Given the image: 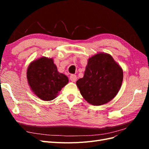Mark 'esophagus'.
Masks as SVG:
<instances>
[{
    "label": "esophagus",
    "mask_w": 149,
    "mask_h": 149,
    "mask_svg": "<svg viewBox=\"0 0 149 149\" xmlns=\"http://www.w3.org/2000/svg\"><path fill=\"white\" fill-rule=\"evenodd\" d=\"M70 78L72 82H75L76 79H77V76L75 74H71Z\"/></svg>",
    "instance_id": "1"
}]
</instances>
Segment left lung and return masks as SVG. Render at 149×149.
<instances>
[{
	"instance_id": "8db88e82",
	"label": "left lung",
	"mask_w": 149,
	"mask_h": 149,
	"mask_svg": "<svg viewBox=\"0 0 149 149\" xmlns=\"http://www.w3.org/2000/svg\"><path fill=\"white\" fill-rule=\"evenodd\" d=\"M123 71L112 57L99 53L90 58L83 78L76 84L86 101L100 106L111 101L119 92Z\"/></svg>"
}]
</instances>
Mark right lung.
I'll return each mask as SVG.
<instances>
[{
	"label": "right lung",
	"instance_id": "1",
	"mask_svg": "<svg viewBox=\"0 0 149 149\" xmlns=\"http://www.w3.org/2000/svg\"><path fill=\"white\" fill-rule=\"evenodd\" d=\"M26 77L33 92L44 101L55 99L58 93L68 83L66 76L58 73L52 58L45 57L31 63Z\"/></svg>",
	"mask_w": 149,
	"mask_h": 149
}]
</instances>
